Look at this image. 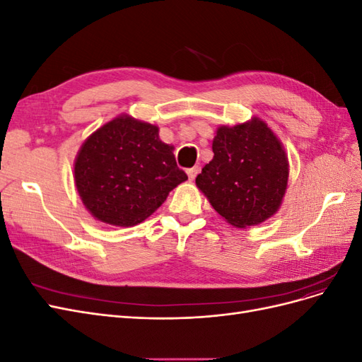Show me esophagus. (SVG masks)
Masks as SVG:
<instances>
[{"label":"esophagus","mask_w":362,"mask_h":362,"mask_svg":"<svg viewBox=\"0 0 362 362\" xmlns=\"http://www.w3.org/2000/svg\"><path fill=\"white\" fill-rule=\"evenodd\" d=\"M199 173V168L198 166H194V168H190V169H187V175H189V178L193 181L194 178H196V175Z\"/></svg>","instance_id":"1"}]
</instances>
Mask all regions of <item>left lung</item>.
<instances>
[{
	"mask_svg": "<svg viewBox=\"0 0 362 362\" xmlns=\"http://www.w3.org/2000/svg\"><path fill=\"white\" fill-rule=\"evenodd\" d=\"M213 152L196 185L229 225L245 229L278 213L290 166L281 140L264 120L254 116L233 127H217Z\"/></svg>",
	"mask_w": 362,
	"mask_h": 362,
	"instance_id": "left-lung-1",
	"label": "left lung"
}]
</instances>
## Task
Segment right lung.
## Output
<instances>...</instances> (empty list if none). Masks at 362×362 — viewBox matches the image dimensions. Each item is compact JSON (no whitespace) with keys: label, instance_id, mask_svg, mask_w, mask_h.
I'll return each mask as SVG.
<instances>
[{"label":"right lung","instance_id":"right-lung-1","mask_svg":"<svg viewBox=\"0 0 362 362\" xmlns=\"http://www.w3.org/2000/svg\"><path fill=\"white\" fill-rule=\"evenodd\" d=\"M158 131L145 120L119 115L84 140L74 161V182L96 221L139 225L187 180L173 146L160 140Z\"/></svg>","mask_w":362,"mask_h":362}]
</instances>
